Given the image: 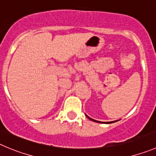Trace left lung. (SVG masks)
<instances>
[{"label":"left lung","instance_id":"1","mask_svg":"<svg viewBox=\"0 0 156 156\" xmlns=\"http://www.w3.org/2000/svg\"><path fill=\"white\" fill-rule=\"evenodd\" d=\"M87 118H88V119H90V120H92V121H93V122H100V123H101V122L97 121V120L93 119H91V118H90V117H89L88 115H87ZM116 122V121H113V122H102V123H107V124H108V123H112V122Z\"/></svg>","mask_w":156,"mask_h":156}]
</instances>
